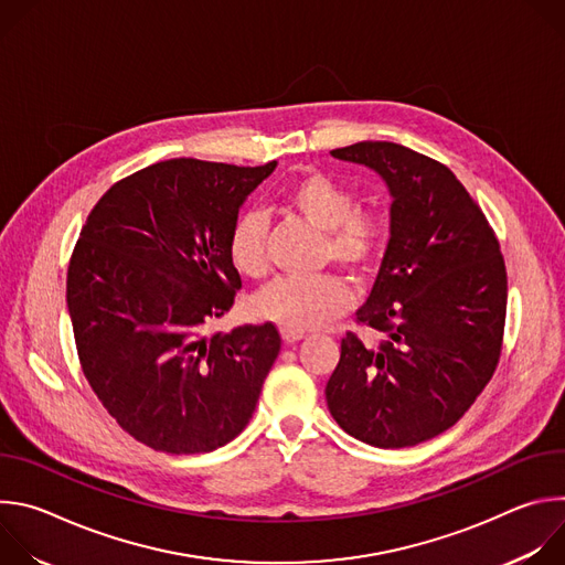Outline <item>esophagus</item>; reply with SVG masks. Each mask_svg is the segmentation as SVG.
Segmentation results:
<instances>
[{
  "label": "esophagus",
  "mask_w": 565,
  "mask_h": 565,
  "mask_svg": "<svg viewBox=\"0 0 565 565\" xmlns=\"http://www.w3.org/2000/svg\"><path fill=\"white\" fill-rule=\"evenodd\" d=\"M281 338H284V342H286V344H295V342L303 340L306 335H303V333H297V331H288V329H281Z\"/></svg>",
  "instance_id": "esophagus-1"
}]
</instances>
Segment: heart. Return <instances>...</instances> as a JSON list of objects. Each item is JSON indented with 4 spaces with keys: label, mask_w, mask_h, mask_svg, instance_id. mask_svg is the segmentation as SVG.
<instances>
[{
    "label": "heart",
    "mask_w": 565,
    "mask_h": 565,
    "mask_svg": "<svg viewBox=\"0 0 565 565\" xmlns=\"http://www.w3.org/2000/svg\"><path fill=\"white\" fill-rule=\"evenodd\" d=\"M284 203L319 232L324 259H333L355 277L371 273L382 255L386 225L373 210H358L351 190L327 174L306 172L284 190ZM227 259L246 277H262L266 259V218L259 212L238 214L227 234ZM351 301L349 286L335 275L310 279H275L253 299V312L277 327L306 333L329 324Z\"/></svg>",
    "instance_id": "1"
}]
</instances>
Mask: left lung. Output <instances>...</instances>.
Masks as SVG:
<instances>
[{"instance_id":"1","label":"left lung","mask_w":565,"mask_h":565,"mask_svg":"<svg viewBox=\"0 0 565 565\" xmlns=\"http://www.w3.org/2000/svg\"><path fill=\"white\" fill-rule=\"evenodd\" d=\"M373 170L391 196L388 244L358 321L386 335L342 340L329 412L353 438L425 443L473 405L501 358L508 275L486 214L449 168L405 145L364 140L331 151Z\"/></svg>"}]
</instances>
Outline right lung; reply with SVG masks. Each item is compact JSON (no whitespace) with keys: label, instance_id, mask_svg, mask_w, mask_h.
Here are the masks:
<instances>
[{"label":"right lung","instance_id":"obj_1","mask_svg":"<svg viewBox=\"0 0 565 565\" xmlns=\"http://www.w3.org/2000/svg\"><path fill=\"white\" fill-rule=\"evenodd\" d=\"M275 168L163 160L111 185L79 232L66 275L79 364L116 423L156 451H214L255 414L279 331L205 327L241 288L230 227Z\"/></svg>","mask_w":565,"mask_h":565}]
</instances>
